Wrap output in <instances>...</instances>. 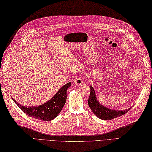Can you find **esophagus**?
<instances>
[{"instance_id":"esophagus-1","label":"esophagus","mask_w":152,"mask_h":152,"mask_svg":"<svg viewBox=\"0 0 152 152\" xmlns=\"http://www.w3.org/2000/svg\"><path fill=\"white\" fill-rule=\"evenodd\" d=\"M74 82L76 85L80 86L83 84V80H82V79L81 77H77L74 80Z\"/></svg>"}]
</instances>
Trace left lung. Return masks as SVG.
<instances>
[{
  "mask_svg": "<svg viewBox=\"0 0 152 152\" xmlns=\"http://www.w3.org/2000/svg\"><path fill=\"white\" fill-rule=\"evenodd\" d=\"M90 89L91 93L88 99V104L95 115L100 119L104 121L112 120L113 118L123 115L131 108V107L124 110H115L105 107L98 101L95 90L93 86H91Z\"/></svg>",
  "mask_w": 152,
  "mask_h": 152,
  "instance_id": "1",
  "label": "left lung"
}]
</instances>
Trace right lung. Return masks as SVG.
Wrapping results in <instances>:
<instances>
[{"label": "right lung", "mask_w": 152, "mask_h": 152, "mask_svg": "<svg viewBox=\"0 0 152 152\" xmlns=\"http://www.w3.org/2000/svg\"><path fill=\"white\" fill-rule=\"evenodd\" d=\"M70 86L71 82H68L62 86L48 102L37 107H25L18 103L13 98L12 99L27 115L40 121H50L56 118L61 111L66 101L67 89Z\"/></svg>", "instance_id": "add662e5"}]
</instances>
